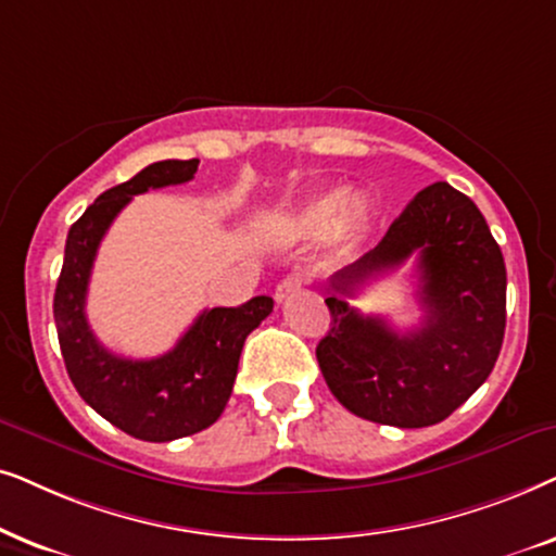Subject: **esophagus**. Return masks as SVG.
I'll return each instance as SVG.
<instances>
[{
	"mask_svg": "<svg viewBox=\"0 0 556 556\" xmlns=\"http://www.w3.org/2000/svg\"><path fill=\"white\" fill-rule=\"evenodd\" d=\"M307 282H309V274H307V271H292V274H287L282 282L277 285V290H274V298H277V302H282V300L290 298V294L302 290V287H305Z\"/></svg>",
	"mask_w": 556,
	"mask_h": 556,
	"instance_id": "34e87169",
	"label": "esophagus"
}]
</instances>
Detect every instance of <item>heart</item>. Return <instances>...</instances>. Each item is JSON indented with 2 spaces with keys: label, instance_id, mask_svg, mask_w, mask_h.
Here are the masks:
<instances>
[{
  "label": "heart",
  "instance_id": "1",
  "mask_svg": "<svg viewBox=\"0 0 556 556\" xmlns=\"http://www.w3.org/2000/svg\"><path fill=\"white\" fill-rule=\"evenodd\" d=\"M348 213V218H358L366 211V203L361 195H348L345 192H325V195L315 198L302 205V208L292 216V228L300 233H317L330 224H336L340 213Z\"/></svg>",
  "mask_w": 556,
  "mask_h": 556
}]
</instances>
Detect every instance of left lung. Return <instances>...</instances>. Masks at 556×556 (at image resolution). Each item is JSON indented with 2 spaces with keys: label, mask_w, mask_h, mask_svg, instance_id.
Wrapping results in <instances>:
<instances>
[{
  "label": "left lung",
  "mask_w": 556,
  "mask_h": 556,
  "mask_svg": "<svg viewBox=\"0 0 556 556\" xmlns=\"http://www.w3.org/2000/svg\"><path fill=\"white\" fill-rule=\"evenodd\" d=\"M412 253L426 309L419 329L396 333L346 305ZM330 287V330L315 353L332 396L355 417L402 429L438 425L491 376L506 330V264L483 213L453 185L421 190Z\"/></svg>",
  "instance_id": "8db88e82"
}]
</instances>
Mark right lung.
I'll return each instance as SVG.
<instances>
[{
  "mask_svg": "<svg viewBox=\"0 0 556 556\" xmlns=\"http://www.w3.org/2000/svg\"><path fill=\"white\" fill-rule=\"evenodd\" d=\"M201 160H162L96 198L71 226L53 315L61 353L80 399L103 419L144 442H169L211 427L233 391L243 340L274 300L251 298L239 307L203 309L173 351L135 361L99 343L86 317L93 258L109 226L139 192L188 182Z\"/></svg>",
  "mask_w": 556,
  "mask_h": 556,
  "instance_id": "add662e5",
  "label": "right lung"
}]
</instances>
